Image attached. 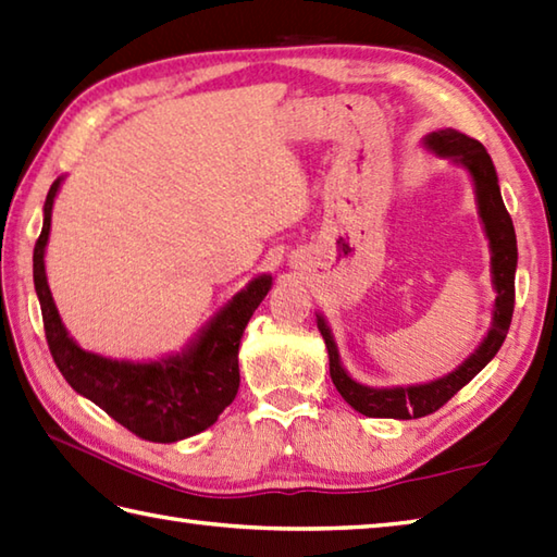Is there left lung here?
I'll list each match as a JSON object with an SVG mask.
<instances>
[{
  "label": "left lung",
  "instance_id": "1",
  "mask_svg": "<svg viewBox=\"0 0 557 557\" xmlns=\"http://www.w3.org/2000/svg\"><path fill=\"white\" fill-rule=\"evenodd\" d=\"M432 151L442 157H451L456 161L466 163L471 171L478 195V207H481V216L485 224V234L490 238V248H493V277H495V321L490 329L483 345L466 359V362L451 372L449 376L432 381V384L422 386H408V388H369L357 384L341 364L337 357V347L333 343V335L329 325L319 315V331L329 347L331 357V379L341 394L350 406L362 412L367 418H396V420H412L424 418L430 412L440 410L444 403H449L459 391L471 381L481 369L497 355L503 347L511 313H515V272H517V234L511 216L503 202L497 185V173L493 166V159L485 151L481 141L468 137L459 129H440L424 139Z\"/></svg>",
  "mask_w": 557,
  "mask_h": 557
}]
</instances>
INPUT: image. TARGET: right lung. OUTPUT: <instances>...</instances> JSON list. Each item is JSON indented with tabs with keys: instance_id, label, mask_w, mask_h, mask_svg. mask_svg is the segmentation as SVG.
Wrapping results in <instances>:
<instances>
[{
	"instance_id": "obj_1",
	"label": "right lung",
	"mask_w": 557,
	"mask_h": 557,
	"mask_svg": "<svg viewBox=\"0 0 557 557\" xmlns=\"http://www.w3.org/2000/svg\"><path fill=\"white\" fill-rule=\"evenodd\" d=\"M58 188L60 178L48 190L46 207H42L46 220L33 248V282H36L42 329H46L54 364L76 394L94 400L139 440L171 444L207 430L236 398L238 343L250 315L265 299L272 277H256L244 292H238L214 315L193 350L183 357L176 355L161 362L129 364L84 352L64 331L46 280V263H42Z\"/></svg>"
}]
</instances>
